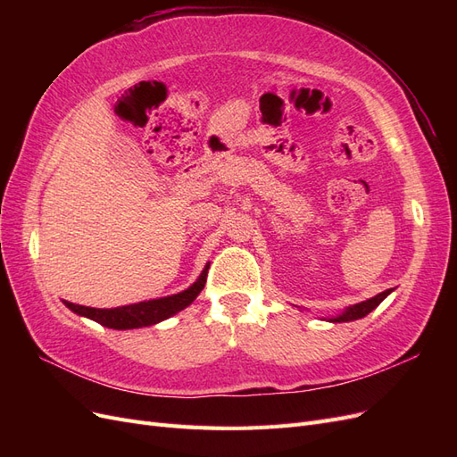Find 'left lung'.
<instances>
[{"instance_id":"8db88e82","label":"left lung","mask_w":457,"mask_h":457,"mask_svg":"<svg viewBox=\"0 0 457 457\" xmlns=\"http://www.w3.org/2000/svg\"><path fill=\"white\" fill-rule=\"evenodd\" d=\"M391 292H393V289H385V292L378 294L376 297L366 299V301H362V303H356V305L345 309L339 316L329 318V322H351V320H358V318H364L366 314H370L373 309H376V307L379 305V303H381L386 295H389Z\"/></svg>"}]
</instances>
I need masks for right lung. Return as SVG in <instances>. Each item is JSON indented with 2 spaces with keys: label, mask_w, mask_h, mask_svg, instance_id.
Returning <instances> with one entry per match:
<instances>
[{
  "label": "right lung",
  "mask_w": 457,
  "mask_h": 457,
  "mask_svg": "<svg viewBox=\"0 0 457 457\" xmlns=\"http://www.w3.org/2000/svg\"><path fill=\"white\" fill-rule=\"evenodd\" d=\"M207 269H210V265H205V269L202 270V274L198 276V280L195 284L187 287L185 292L175 294V295L141 301V303H135V305L116 307V309H93L84 305H74V303H68V301H64V305L72 312L86 316L89 320H95L101 326L112 328V329H133V328L152 326L177 314L179 311L187 309L190 303L200 295L207 280Z\"/></svg>",
  "instance_id": "obj_1"
}]
</instances>
